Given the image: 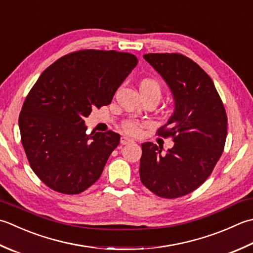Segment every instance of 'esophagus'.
Here are the masks:
<instances>
[{
    "mask_svg": "<svg viewBox=\"0 0 253 253\" xmlns=\"http://www.w3.org/2000/svg\"><path fill=\"white\" fill-rule=\"evenodd\" d=\"M121 142H122V145H128V143H132L133 140L130 139V138L123 136V137L121 138Z\"/></svg>",
    "mask_w": 253,
    "mask_h": 253,
    "instance_id": "1",
    "label": "esophagus"
}]
</instances>
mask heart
<instances>
[{"label":"heart","instance_id":"1","mask_svg":"<svg viewBox=\"0 0 253 253\" xmlns=\"http://www.w3.org/2000/svg\"><path fill=\"white\" fill-rule=\"evenodd\" d=\"M139 90L142 94H148V95H153L160 100L162 94L161 84L155 79H143L139 84ZM123 129L131 135H137L140 132L141 126L139 122L135 120H128L123 123Z\"/></svg>","mask_w":253,"mask_h":253}]
</instances>
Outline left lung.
<instances>
[{
  "label": "left lung",
  "mask_w": 253,
  "mask_h": 253,
  "mask_svg": "<svg viewBox=\"0 0 253 253\" xmlns=\"http://www.w3.org/2000/svg\"><path fill=\"white\" fill-rule=\"evenodd\" d=\"M145 60L165 79L174 98V112L158 135L174 146L161 155L152 142L141 143L140 180L163 199L196 190L214 170L224 151L227 115L211 79L181 53H147Z\"/></svg>",
  "instance_id": "left-lung-1"
}]
</instances>
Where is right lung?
Here are the masks:
<instances>
[{"label":"right lung","instance_id":"1","mask_svg":"<svg viewBox=\"0 0 253 253\" xmlns=\"http://www.w3.org/2000/svg\"><path fill=\"white\" fill-rule=\"evenodd\" d=\"M137 63L128 52L79 50L58 59L34 84L18 125L32 170L48 187L79 194L100 179L121 136L87 135L84 118L111 104Z\"/></svg>","mask_w":253,"mask_h":253}]
</instances>
